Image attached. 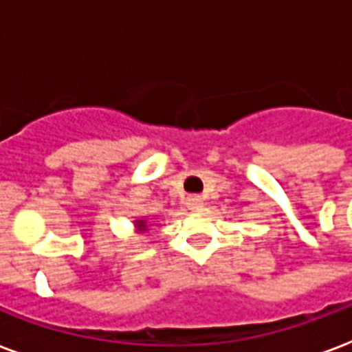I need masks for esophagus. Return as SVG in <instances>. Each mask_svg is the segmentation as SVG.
Instances as JSON below:
<instances>
[{
  "instance_id": "1",
  "label": "esophagus",
  "mask_w": 352,
  "mask_h": 352,
  "mask_svg": "<svg viewBox=\"0 0 352 352\" xmlns=\"http://www.w3.org/2000/svg\"><path fill=\"white\" fill-rule=\"evenodd\" d=\"M186 204H188V207H199L204 204V198H201V196H188V198H186Z\"/></svg>"
}]
</instances>
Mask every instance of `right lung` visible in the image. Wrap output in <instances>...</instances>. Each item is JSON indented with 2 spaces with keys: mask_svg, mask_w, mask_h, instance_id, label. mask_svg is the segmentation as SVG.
Segmentation results:
<instances>
[{
  "mask_svg": "<svg viewBox=\"0 0 352 352\" xmlns=\"http://www.w3.org/2000/svg\"><path fill=\"white\" fill-rule=\"evenodd\" d=\"M139 224H143V221H139Z\"/></svg>",
  "mask_w": 352,
  "mask_h": 352,
  "instance_id": "obj_1",
  "label": "right lung"
}]
</instances>
